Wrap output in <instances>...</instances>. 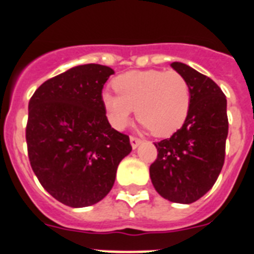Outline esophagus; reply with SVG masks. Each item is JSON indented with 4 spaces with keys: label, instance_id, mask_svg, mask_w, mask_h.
I'll use <instances>...</instances> for the list:
<instances>
[{
    "label": "esophagus",
    "instance_id": "1",
    "mask_svg": "<svg viewBox=\"0 0 254 254\" xmlns=\"http://www.w3.org/2000/svg\"><path fill=\"white\" fill-rule=\"evenodd\" d=\"M129 141H131V146H132V149H137L138 145H140V143L142 142V141H141L140 138L133 137V136H132V137L129 138Z\"/></svg>",
    "mask_w": 254,
    "mask_h": 254
}]
</instances>
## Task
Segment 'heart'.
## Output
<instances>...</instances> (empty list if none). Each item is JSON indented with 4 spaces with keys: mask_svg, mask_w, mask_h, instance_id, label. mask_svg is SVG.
<instances>
[{
    "mask_svg": "<svg viewBox=\"0 0 254 254\" xmlns=\"http://www.w3.org/2000/svg\"><path fill=\"white\" fill-rule=\"evenodd\" d=\"M113 87L117 94L105 91L103 104L114 128H126L134 109L143 127L159 137L177 132L187 120L190 87L177 71H128L114 78Z\"/></svg>",
    "mask_w": 254,
    "mask_h": 254,
    "instance_id": "b5f03b06",
    "label": "heart"
}]
</instances>
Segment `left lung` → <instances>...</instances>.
I'll return each instance as SVG.
<instances>
[{
	"label": "left lung",
	"mask_w": 254,
	"mask_h": 254,
	"mask_svg": "<svg viewBox=\"0 0 254 254\" xmlns=\"http://www.w3.org/2000/svg\"><path fill=\"white\" fill-rule=\"evenodd\" d=\"M170 66L190 87L185 125L170 138L155 142L158 158L150 165L156 192L168 201L192 203L215 185L225 159L228 137L226 98L210 77L182 62Z\"/></svg>",
	"instance_id": "left-lung-1"
}]
</instances>
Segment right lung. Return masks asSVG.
I'll use <instances>...</instances> for the list:
<instances>
[{
    "mask_svg": "<svg viewBox=\"0 0 254 254\" xmlns=\"http://www.w3.org/2000/svg\"><path fill=\"white\" fill-rule=\"evenodd\" d=\"M113 73L102 64L72 67L43 82L29 102L33 172L51 196L69 207L102 201L132 150L128 136L112 128L105 116L102 90Z\"/></svg>",
    "mask_w": 254,
    "mask_h": 254,
    "instance_id": "right-lung-1",
    "label": "right lung"
}]
</instances>
